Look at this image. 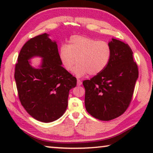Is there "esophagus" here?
Masks as SVG:
<instances>
[{"label": "esophagus", "mask_w": 153, "mask_h": 153, "mask_svg": "<svg viewBox=\"0 0 153 153\" xmlns=\"http://www.w3.org/2000/svg\"><path fill=\"white\" fill-rule=\"evenodd\" d=\"M82 84V82L81 81V80L79 79H77V86H81Z\"/></svg>", "instance_id": "1"}]
</instances>
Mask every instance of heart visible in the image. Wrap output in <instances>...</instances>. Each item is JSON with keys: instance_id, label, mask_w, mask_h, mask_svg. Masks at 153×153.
<instances>
[{"instance_id": "obj_1", "label": "heart", "mask_w": 153, "mask_h": 153, "mask_svg": "<svg viewBox=\"0 0 153 153\" xmlns=\"http://www.w3.org/2000/svg\"><path fill=\"white\" fill-rule=\"evenodd\" d=\"M109 44L102 40L82 36H72L68 45H61L59 59L64 68L71 71L76 63L74 72L77 77L87 74L96 76L107 67L111 57Z\"/></svg>"}]
</instances>
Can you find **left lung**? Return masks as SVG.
I'll list each match as a JSON object with an SVG mask.
<instances>
[{
  "instance_id": "left-lung-1",
  "label": "left lung",
  "mask_w": 153,
  "mask_h": 153,
  "mask_svg": "<svg viewBox=\"0 0 153 153\" xmlns=\"http://www.w3.org/2000/svg\"><path fill=\"white\" fill-rule=\"evenodd\" d=\"M108 44L112 53L107 67L100 74L83 82L86 109L101 121L113 120L125 112L138 77V65L128 44L114 38Z\"/></svg>"
}]
</instances>
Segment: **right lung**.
I'll list each match as a JSON object with an SVG mask.
<instances>
[{
  "instance_id": "right-lung-1",
  "label": "right lung",
  "mask_w": 153,
  "mask_h": 153,
  "mask_svg": "<svg viewBox=\"0 0 153 153\" xmlns=\"http://www.w3.org/2000/svg\"><path fill=\"white\" fill-rule=\"evenodd\" d=\"M43 58L36 69L28 60ZM58 47L48 34L31 38L23 46L15 64V79L21 103L35 120L49 123L60 118L68 105L69 92L77 79L61 66Z\"/></svg>"
}]
</instances>
